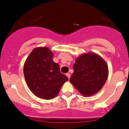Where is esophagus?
Returning a JSON list of instances; mask_svg holds the SVG:
<instances>
[{"label":"esophagus","instance_id":"1","mask_svg":"<svg viewBox=\"0 0 129 129\" xmlns=\"http://www.w3.org/2000/svg\"><path fill=\"white\" fill-rule=\"evenodd\" d=\"M66 76L68 77V78H69V79H70V73H67L66 74Z\"/></svg>","mask_w":129,"mask_h":129}]
</instances>
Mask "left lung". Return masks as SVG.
<instances>
[{
    "label": "left lung",
    "mask_w": 129,
    "mask_h": 129,
    "mask_svg": "<svg viewBox=\"0 0 129 129\" xmlns=\"http://www.w3.org/2000/svg\"><path fill=\"white\" fill-rule=\"evenodd\" d=\"M70 79L74 87L84 96L98 92L104 86L109 75L106 62L99 54L86 53L77 57Z\"/></svg>",
    "instance_id": "1"
}]
</instances>
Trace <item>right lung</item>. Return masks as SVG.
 I'll return each mask as SVG.
<instances>
[{
    "label": "right lung",
    "instance_id": "right-lung-1",
    "mask_svg": "<svg viewBox=\"0 0 129 129\" xmlns=\"http://www.w3.org/2000/svg\"><path fill=\"white\" fill-rule=\"evenodd\" d=\"M53 53L48 47H37L30 53L23 66L28 87L36 96L51 100L59 93L69 79L53 60Z\"/></svg>",
    "mask_w": 129,
    "mask_h": 129
}]
</instances>
